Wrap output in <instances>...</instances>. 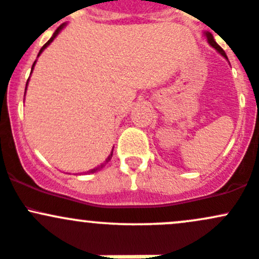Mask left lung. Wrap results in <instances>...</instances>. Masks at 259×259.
<instances>
[{
  "instance_id": "obj_1",
  "label": "left lung",
  "mask_w": 259,
  "mask_h": 259,
  "mask_svg": "<svg viewBox=\"0 0 259 259\" xmlns=\"http://www.w3.org/2000/svg\"><path fill=\"white\" fill-rule=\"evenodd\" d=\"M205 36H207L208 44H209V45L211 46V48H213V49H215L217 51H218L219 54H221L222 56L224 57V59H227V60H228V57H227V55H226V52H224V50L222 49L221 46H219L218 44L215 42V41H214V37H213V35H211L210 32H208V31H207V32H205Z\"/></svg>"
}]
</instances>
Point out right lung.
Returning a JSON list of instances; mask_svg holds the SVG:
<instances>
[{
    "label": "right lung",
    "instance_id": "right-lung-1",
    "mask_svg": "<svg viewBox=\"0 0 259 259\" xmlns=\"http://www.w3.org/2000/svg\"><path fill=\"white\" fill-rule=\"evenodd\" d=\"M65 25H66V23H62V25H60V26H59V27H57V30H56V31H55V32H54V35H52V37H51V38H50V40L48 41V42H46V44H45V45H44V46H42V48H41V50H40V52H38V55H37V56H40V55H41V52H42V51H44V50H45L46 48H48V46L50 45V44H51V42H52V41H54V38H55V37H56V36H57V35H59V33H60V31H61V30H62V28H64V27H65ZM35 64H36V61H35V62H33V65H32V69H31V72H32V70H33V66H35ZM27 83H28V80H27V82H26V89H27ZM26 89H25V94H26ZM111 156H113V151H111V154H110V155H109V156H108V159H106L105 164H106V163H109V161H110ZM105 164H103V165H101V166H99V168H95V169H93V170L88 171V173H94V171L99 170V169H100V168H103V166H104V165H105Z\"/></svg>",
    "mask_w": 259,
    "mask_h": 259
}]
</instances>
